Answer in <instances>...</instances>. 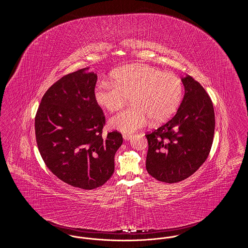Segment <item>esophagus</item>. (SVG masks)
<instances>
[{"label":"esophagus","mask_w":248,"mask_h":248,"mask_svg":"<svg viewBox=\"0 0 248 248\" xmlns=\"http://www.w3.org/2000/svg\"><path fill=\"white\" fill-rule=\"evenodd\" d=\"M123 138H124V140H130L131 138H132V135H130V134H124Z\"/></svg>","instance_id":"obj_1"}]
</instances>
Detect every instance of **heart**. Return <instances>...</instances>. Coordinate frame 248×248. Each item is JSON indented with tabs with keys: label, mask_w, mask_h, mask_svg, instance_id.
<instances>
[{
	"label": "heart",
	"mask_w": 248,
	"mask_h": 248,
	"mask_svg": "<svg viewBox=\"0 0 248 248\" xmlns=\"http://www.w3.org/2000/svg\"><path fill=\"white\" fill-rule=\"evenodd\" d=\"M113 82L95 84L94 97L97 105L108 111L118 110L128 98L132 106L108 121L112 129L131 134L145 127L150 119L154 124L170 118L180 105L183 84L176 74L165 72L147 64H130L111 74Z\"/></svg>",
	"instance_id": "heart-1"
}]
</instances>
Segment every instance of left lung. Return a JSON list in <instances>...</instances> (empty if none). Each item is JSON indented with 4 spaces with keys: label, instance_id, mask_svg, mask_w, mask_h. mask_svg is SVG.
<instances>
[{
    "label": "left lung",
    "instance_id": "obj_1",
    "mask_svg": "<svg viewBox=\"0 0 248 248\" xmlns=\"http://www.w3.org/2000/svg\"><path fill=\"white\" fill-rule=\"evenodd\" d=\"M185 94L176 115L147 134L148 173L159 181L184 180L204 163L215 132L213 103L203 87L191 76L181 78Z\"/></svg>",
    "mask_w": 248,
    "mask_h": 248
}]
</instances>
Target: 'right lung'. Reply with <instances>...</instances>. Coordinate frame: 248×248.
<instances>
[{
	"instance_id": "1",
	"label": "right lung",
	"mask_w": 248,
	"mask_h": 248,
	"mask_svg": "<svg viewBox=\"0 0 248 248\" xmlns=\"http://www.w3.org/2000/svg\"><path fill=\"white\" fill-rule=\"evenodd\" d=\"M84 68L63 76L44 94L35 116L36 141L50 171L80 189L102 186L114 172L123 137H102L105 116L94 100L97 76Z\"/></svg>"
}]
</instances>
